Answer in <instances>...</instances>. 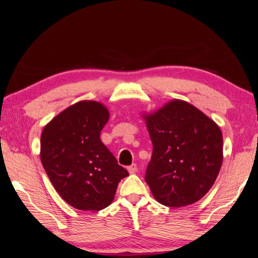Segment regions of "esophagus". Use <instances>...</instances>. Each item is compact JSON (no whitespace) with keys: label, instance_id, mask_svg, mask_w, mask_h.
<instances>
[{"label":"esophagus","instance_id":"obj_1","mask_svg":"<svg viewBox=\"0 0 258 258\" xmlns=\"http://www.w3.org/2000/svg\"><path fill=\"white\" fill-rule=\"evenodd\" d=\"M130 174H135L136 172H138V165L136 164H132V165L127 167Z\"/></svg>","mask_w":258,"mask_h":258}]
</instances>
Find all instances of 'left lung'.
Instances as JSON below:
<instances>
[{
    "label": "left lung",
    "mask_w": 258,
    "mask_h": 258,
    "mask_svg": "<svg viewBox=\"0 0 258 258\" xmlns=\"http://www.w3.org/2000/svg\"><path fill=\"white\" fill-rule=\"evenodd\" d=\"M153 143L145 180L153 196L168 207L200 201L223 162L220 127L191 104L173 100L144 116Z\"/></svg>",
    "instance_id": "8db88e82"
}]
</instances>
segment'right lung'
I'll return each mask as SVG.
<instances>
[{
	"instance_id": "add662e5",
	"label": "right lung",
	"mask_w": 258,
	"mask_h": 258,
	"mask_svg": "<svg viewBox=\"0 0 258 258\" xmlns=\"http://www.w3.org/2000/svg\"><path fill=\"white\" fill-rule=\"evenodd\" d=\"M109 113L102 103L81 101L45 125L41 161L54 188L76 210L101 211L114 200L128 172L100 139Z\"/></svg>"
}]
</instances>
